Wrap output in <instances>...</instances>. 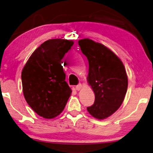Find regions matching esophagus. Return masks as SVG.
Masks as SVG:
<instances>
[{
    "label": "esophagus",
    "instance_id": "1",
    "mask_svg": "<svg viewBox=\"0 0 153 153\" xmlns=\"http://www.w3.org/2000/svg\"><path fill=\"white\" fill-rule=\"evenodd\" d=\"M75 88H76V89L77 91H79L80 89L82 88V85H81V84H79V85L76 86Z\"/></svg>",
    "mask_w": 153,
    "mask_h": 153
}]
</instances>
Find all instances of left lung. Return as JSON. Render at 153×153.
<instances>
[{"mask_svg":"<svg viewBox=\"0 0 153 153\" xmlns=\"http://www.w3.org/2000/svg\"><path fill=\"white\" fill-rule=\"evenodd\" d=\"M82 53L88 60V82L95 95L87 107L92 116L104 119L116 112L123 103L128 78L121 60L105 46L88 39L79 41Z\"/></svg>","mask_w":153,"mask_h":153,"instance_id":"left-lung-1","label":"left lung"}]
</instances>
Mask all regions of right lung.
Listing matches in <instances>:
<instances>
[{"instance_id":"add662e5","label":"right lung","mask_w":153,"mask_h":153,"mask_svg":"<svg viewBox=\"0 0 153 153\" xmlns=\"http://www.w3.org/2000/svg\"><path fill=\"white\" fill-rule=\"evenodd\" d=\"M74 42L51 39L34 51L22 69L23 94L32 109L45 119L56 117L64 110L72 93L62 66L65 54Z\"/></svg>"}]
</instances>
